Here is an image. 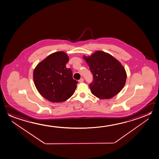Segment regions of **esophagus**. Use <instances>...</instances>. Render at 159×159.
I'll use <instances>...</instances> for the list:
<instances>
[{
	"mask_svg": "<svg viewBox=\"0 0 159 159\" xmlns=\"http://www.w3.org/2000/svg\"><path fill=\"white\" fill-rule=\"evenodd\" d=\"M78 81H79V82L81 83V82H83V81H84V80H83V78H80V80Z\"/></svg>",
	"mask_w": 159,
	"mask_h": 159,
	"instance_id": "obj_1",
	"label": "esophagus"
}]
</instances>
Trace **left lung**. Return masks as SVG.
<instances>
[{"instance_id": "8db88e82", "label": "left lung", "mask_w": 159, "mask_h": 159, "mask_svg": "<svg viewBox=\"0 0 159 159\" xmlns=\"http://www.w3.org/2000/svg\"><path fill=\"white\" fill-rule=\"evenodd\" d=\"M83 58L93 75V81L89 84L92 93L99 98L109 99L120 92L125 84L126 73L118 61L101 51Z\"/></svg>"}]
</instances>
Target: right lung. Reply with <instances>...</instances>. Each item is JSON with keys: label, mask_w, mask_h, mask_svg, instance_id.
Returning a JSON list of instances; mask_svg holds the SVG:
<instances>
[{"label": "right lung", "mask_w": 159, "mask_h": 159, "mask_svg": "<svg viewBox=\"0 0 159 159\" xmlns=\"http://www.w3.org/2000/svg\"><path fill=\"white\" fill-rule=\"evenodd\" d=\"M68 60L65 52H57L42 61L34 71L36 89L51 102H64L75 93L78 82L73 80L71 69L66 67Z\"/></svg>", "instance_id": "right-lung-1"}]
</instances>
